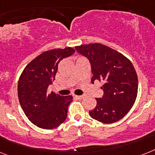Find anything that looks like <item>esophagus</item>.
I'll list each match as a JSON object with an SVG mask.
<instances>
[{
  "mask_svg": "<svg viewBox=\"0 0 155 155\" xmlns=\"http://www.w3.org/2000/svg\"><path fill=\"white\" fill-rule=\"evenodd\" d=\"M75 97L78 99H81L84 98V95H75Z\"/></svg>",
  "mask_w": 155,
  "mask_h": 155,
  "instance_id": "1",
  "label": "esophagus"
}]
</instances>
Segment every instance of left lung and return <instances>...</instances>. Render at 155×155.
Wrapping results in <instances>:
<instances>
[{"instance_id":"left-lung-1","label":"left lung","mask_w":155,"mask_h":155,"mask_svg":"<svg viewBox=\"0 0 155 155\" xmlns=\"http://www.w3.org/2000/svg\"><path fill=\"white\" fill-rule=\"evenodd\" d=\"M77 53L87 58L91 64V83L104 82L102 98L89 110L90 116L104 123H112L125 116L133 107L138 93V76L127 58L101 44L75 47Z\"/></svg>"}]
</instances>
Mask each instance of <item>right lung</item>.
<instances>
[{"label": "right lung", "instance_id": "add662e5", "mask_svg": "<svg viewBox=\"0 0 155 155\" xmlns=\"http://www.w3.org/2000/svg\"><path fill=\"white\" fill-rule=\"evenodd\" d=\"M75 51L72 48L53 49L39 55L25 67L18 81L19 102L28 119L38 127L52 129L64 121L72 96L48 92L59 63Z\"/></svg>", "mask_w": 155, "mask_h": 155}]
</instances>
